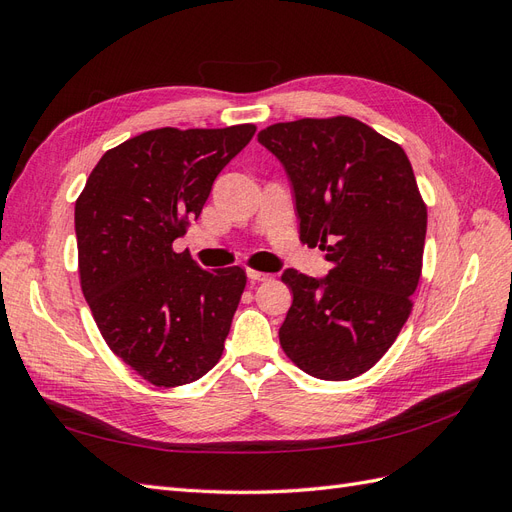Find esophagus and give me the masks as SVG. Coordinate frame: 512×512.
Instances as JSON below:
<instances>
[{
	"mask_svg": "<svg viewBox=\"0 0 512 512\" xmlns=\"http://www.w3.org/2000/svg\"><path fill=\"white\" fill-rule=\"evenodd\" d=\"M247 277H250L252 282H267V280H271V273H262V271H256V269H247Z\"/></svg>",
	"mask_w": 512,
	"mask_h": 512,
	"instance_id": "1",
	"label": "esophagus"
}]
</instances>
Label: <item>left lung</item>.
Returning a JSON list of instances; mask_svg holds the SVG:
<instances>
[{
    "instance_id": "left-lung-1",
    "label": "left lung",
    "mask_w": 512,
    "mask_h": 512,
    "mask_svg": "<svg viewBox=\"0 0 512 512\" xmlns=\"http://www.w3.org/2000/svg\"><path fill=\"white\" fill-rule=\"evenodd\" d=\"M286 168L303 243L327 252L322 280L286 269L288 359L320 380H352L393 346L421 280L427 207L406 151L337 115L273 123L258 134Z\"/></svg>"
}]
</instances>
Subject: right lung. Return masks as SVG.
<instances>
[{"instance_id": "obj_1", "label": "right lung", "mask_w": 512, "mask_h": 512, "mask_svg": "<svg viewBox=\"0 0 512 512\" xmlns=\"http://www.w3.org/2000/svg\"><path fill=\"white\" fill-rule=\"evenodd\" d=\"M256 126L160 128L108 149L74 207L79 275L98 329L147 382L181 386L220 361L247 275L175 252Z\"/></svg>"}]
</instances>
